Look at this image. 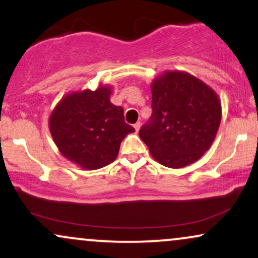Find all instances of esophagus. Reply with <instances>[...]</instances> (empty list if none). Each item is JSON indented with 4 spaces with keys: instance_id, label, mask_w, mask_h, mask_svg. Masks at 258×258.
<instances>
[{
    "instance_id": "obj_1",
    "label": "esophagus",
    "mask_w": 258,
    "mask_h": 258,
    "mask_svg": "<svg viewBox=\"0 0 258 258\" xmlns=\"http://www.w3.org/2000/svg\"><path fill=\"white\" fill-rule=\"evenodd\" d=\"M133 127H135L136 132H138V131H139V128H141V123H139V122H137V123H135V125H133Z\"/></svg>"
}]
</instances>
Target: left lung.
<instances>
[{
	"label": "left lung",
	"instance_id": "left-lung-1",
	"mask_svg": "<svg viewBox=\"0 0 258 258\" xmlns=\"http://www.w3.org/2000/svg\"><path fill=\"white\" fill-rule=\"evenodd\" d=\"M153 114L139 131L156 161L182 168L211 147L222 106L210 86L185 72H165L152 82Z\"/></svg>",
	"mask_w": 258,
	"mask_h": 258
}]
</instances>
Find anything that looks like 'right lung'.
I'll return each instance as SVG.
<instances>
[{
	"instance_id": "1",
	"label": "right lung",
	"mask_w": 258,
	"mask_h": 258,
	"mask_svg": "<svg viewBox=\"0 0 258 258\" xmlns=\"http://www.w3.org/2000/svg\"><path fill=\"white\" fill-rule=\"evenodd\" d=\"M111 87L68 93L48 120L55 146L65 159L84 170H98L116 159L122 139L135 128L123 109L110 102Z\"/></svg>"
}]
</instances>
